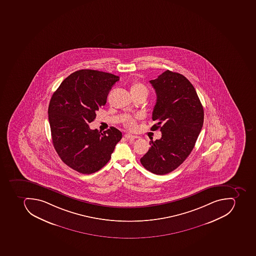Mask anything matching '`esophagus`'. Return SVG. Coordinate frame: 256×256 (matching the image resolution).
<instances>
[{
  "mask_svg": "<svg viewBox=\"0 0 256 256\" xmlns=\"http://www.w3.org/2000/svg\"><path fill=\"white\" fill-rule=\"evenodd\" d=\"M124 137L125 138H128V140H134V138H138L136 136H133V134H125Z\"/></svg>",
  "mask_w": 256,
  "mask_h": 256,
  "instance_id": "obj_1",
  "label": "esophagus"
}]
</instances>
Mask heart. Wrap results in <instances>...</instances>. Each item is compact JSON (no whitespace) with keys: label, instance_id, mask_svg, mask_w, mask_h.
<instances>
[{"label":"heart","instance_id":"1","mask_svg":"<svg viewBox=\"0 0 256 256\" xmlns=\"http://www.w3.org/2000/svg\"><path fill=\"white\" fill-rule=\"evenodd\" d=\"M136 92H137V94H138V92L140 94H144L146 96L148 92V88L142 83L138 82H134L131 86V94H136ZM123 124L125 127L128 128L134 129L136 125V122L133 118H127L124 120Z\"/></svg>","mask_w":256,"mask_h":256}]
</instances>
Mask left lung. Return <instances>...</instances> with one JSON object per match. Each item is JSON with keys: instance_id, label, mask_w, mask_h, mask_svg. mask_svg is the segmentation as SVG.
<instances>
[{"instance_id": "obj_1", "label": "left lung", "mask_w": 256, "mask_h": 256, "mask_svg": "<svg viewBox=\"0 0 256 256\" xmlns=\"http://www.w3.org/2000/svg\"><path fill=\"white\" fill-rule=\"evenodd\" d=\"M157 100L152 112L162 137L150 140V148L140 158L152 173H170L182 164L194 148L204 122V110L190 82L181 74L166 70L150 80Z\"/></svg>"}]
</instances>
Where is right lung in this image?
I'll return each mask as SVG.
<instances>
[{
  "instance_id": "1",
  "label": "right lung",
  "mask_w": 256,
  "mask_h": 256,
  "mask_svg": "<svg viewBox=\"0 0 256 256\" xmlns=\"http://www.w3.org/2000/svg\"><path fill=\"white\" fill-rule=\"evenodd\" d=\"M119 78L112 74L80 70L64 79L52 95L48 106L52 142L62 161L79 173L90 174L102 169L122 140L116 128L102 132L88 126Z\"/></svg>"
}]
</instances>
